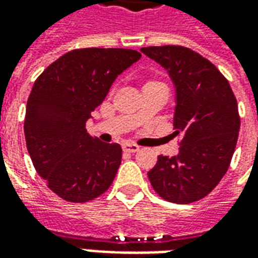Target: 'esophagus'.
I'll return each instance as SVG.
<instances>
[{
  "instance_id": "1",
  "label": "esophagus",
  "mask_w": 258,
  "mask_h": 258,
  "mask_svg": "<svg viewBox=\"0 0 258 258\" xmlns=\"http://www.w3.org/2000/svg\"><path fill=\"white\" fill-rule=\"evenodd\" d=\"M123 151L127 153H135L140 151V146L134 145V144H123Z\"/></svg>"
}]
</instances>
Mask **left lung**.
<instances>
[{"mask_svg":"<svg viewBox=\"0 0 258 258\" xmlns=\"http://www.w3.org/2000/svg\"><path fill=\"white\" fill-rule=\"evenodd\" d=\"M167 70L175 88L173 137L177 156H159L148 173L163 199L186 205L210 194L227 173L238 141V102L210 60L179 45L141 48Z\"/></svg>","mask_w":258,"mask_h":258,"instance_id":"1","label":"left lung"}]
</instances>
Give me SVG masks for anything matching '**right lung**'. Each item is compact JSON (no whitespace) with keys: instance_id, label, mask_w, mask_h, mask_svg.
<instances>
[{"instance_id":"1","label":"right lung","mask_w":258,"mask_h":258,"mask_svg":"<svg viewBox=\"0 0 258 258\" xmlns=\"http://www.w3.org/2000/svg\"><path fill=\"white\" fill-rule=\"evenodd\" d=\"M140 59L134 49H74L36 80L26 106V145L37 173L62 199L84 203L112 185L121 146L92 138L85 123L117 76Z\"/></svg>"}]
</instances>
